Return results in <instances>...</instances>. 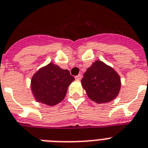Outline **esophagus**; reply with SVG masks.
Here are the masks:
<instances>
[{
	"label": "esophagus",
	"mask_w": 148,
	"mask_h": 148,
	"mask_svg": "<svg viewBox=\"0 0 148 148\" xmlns=\"http://www.w3.org/2000/svg\"><path fill=\"white\" fill-rule=\"evenodd\" d=\"M81 78H82L81 74H78L77 76L75 77V79H76L77 80H81Z\"/></svg>",
	"instance_id": "34e87169"
}]
</instances>
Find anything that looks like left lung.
<instances>
[{
    "mask_svg": "<svg viewBox=\"0 0 148 148\" xmlns=\"http://www.w3.org/2000/svg\"><path fill=\"white\" fill-rule=\"evenodd\" d=\"M81 84L92 101L104 104L118 95L121 81L120 75L114 68L98 60L84 73Z\"/></svg>",
    "mask_w": 148,
    "mask_h": 148,
    "instance_id": "8db88e82",
    "label": "left lung"
}]
</instances>
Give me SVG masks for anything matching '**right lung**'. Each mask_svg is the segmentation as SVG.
Returning a JSON list of instances; mask_svg holds the SVG:
<instances>
[{
	"label": "right lung",
	"instance_id": "1",
	"mask_svg": "<svg viewBox=\"0 0 148 148\" xmlns=\"http://www.w3.org/2000/svg\"><path fill=\"white\" fill-rule=\"evenodd\" d=\"M74 80L69 71L50 62L33 75L31 88L36 101L53 106L64 99L68 86Z\"/></svg>",
	"mask_w": 148,
	"mask_h": 148
}]
</instances>
